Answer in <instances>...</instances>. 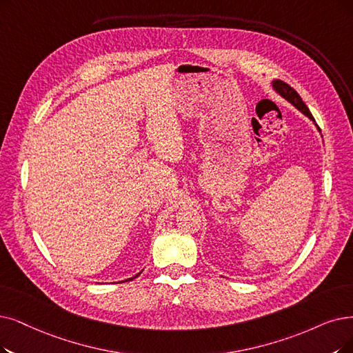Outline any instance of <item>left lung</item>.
<instances>
[{
	"label": "left lung",
	"mask_w": 353,
	"mask_h": 353,
	"mask_svg": "<svg viewBox=\"0 0 353 353\" xmlns=\"http://www.w3.org/2000/svg\"><path fill=\"white\" fill-rule=\"evenodd\" d=\"M272 85H274V88H275V91L279 94V95H283L287 101H290L295 108H299L303 114H305L308 119H312L313 121H314V119H313V116H312V112H310V110H308V107L304 104V101L301 100V97L299 95V92L295 91L292 87H290L287 82H284V81H281V79H276V81H274L272 82ZM320 130V129H319Z\"/></svg>",
	"instance_id": "1"
}]
</instances>
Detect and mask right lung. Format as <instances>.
<instances>
[{"mask_svg": "<svg viewBox=\"0 0 353 353\" xmlns=\"http://www.w3.org/2000/svg\"><path fill=\"white\" fill-rule=\"evenodd\" d=\"M137 275H139V274H137ZM137 275H136V276H137ZM136 276H133V278H136ZM133 278H129V279H130V281H132V279H133ZM129 279H125V281H129Z\"/></svg>", "mask_w": 353, "mask_h": 353, "instance_id": "obj_1", "label": "right lung"}]
</instances>
